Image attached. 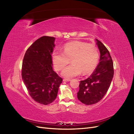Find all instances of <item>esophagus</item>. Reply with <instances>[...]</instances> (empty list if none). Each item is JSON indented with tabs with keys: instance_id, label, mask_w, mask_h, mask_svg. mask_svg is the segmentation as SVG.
I'll list each match as a JSON object with an SVG mask.
<instances>
[{
	"instance_id": "obj_1",
	"label": "esophagus",
	"mask_w": 134,
	"mask_h": 134,
	"mask_svg": "<svg viewBox=\"0 0 134 134\" xmlns=\"http://www.w3.org/2000/svg\"><path fill=\"white\" fill-rule=\"evenodd\" d=\"M63 80L64 81H69L71 80V79H68V78H65V79H63Z\"/></svg>"
}]
</instances>
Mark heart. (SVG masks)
<instances>
[{"label": "heart", "mask_w": 134, "mask_h": 134, "mask_svg": "<svg viewBox=\"0 0 134 134\" xmlns=\"http://www.w3.org/2000/svg\"><path fill=\"white\" fill-rule=\"evenodd\" d=\"M53 62L57 71H61L70 62L62 72L66 78L75 77L83 72L84 74L90 73L95 69L99 59L97 46L94 44L84 42L72 41L64 46L63 51L55 50L52 55Z\"/></svg>", "instance_id": "obj_1"}]
</instances>
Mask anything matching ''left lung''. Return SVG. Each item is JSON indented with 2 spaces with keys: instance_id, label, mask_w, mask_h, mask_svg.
<instances>
[{
  "instance_id": "obj_1",
  "label": "left lung",
  "mask_w": 134,
  "mask_h": 134,
  "mask_svg": "<svg viewBox=\"0 0 134 134\" xmlns=\"http://www.w3.org/2000/svg\"><path fill=\"white\" fill-rule=\"evenodd\" d=\"M100 53V62L90 76L81 80L77 92L78 100L86 105L99 102L107 92L114 75L113 63L108 50L96 39Z\"/></svg>"
}]
</instances>
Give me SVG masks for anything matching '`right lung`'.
Instances as JSON below:
<instances>
[{
    "label": "right lung",
    "mask_w": 134,
    "mask_h": 134,
    "mask_svg": "<svg viewBox=\"0 0 134 134\" xmlns=\"http://www.w3.org/2000/svg\"><path fill=\"white\" fill-rule=\"evenodd\" d=\"M55 40L48 36L38 39L27 50L22 62V78L29 94L44 105L56 99L62 81L53 69Z\"/></svg>",
    "instance_id": "obj_1"
}]
</instances>
